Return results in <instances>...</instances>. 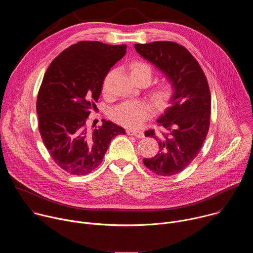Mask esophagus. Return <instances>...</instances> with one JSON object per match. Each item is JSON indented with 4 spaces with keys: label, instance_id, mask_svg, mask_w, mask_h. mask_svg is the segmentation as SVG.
Listing matches in <instances>:
<instances>
[{
    "label": "esophagus",
    "instance_id": "1",
    "mask_svg": "<svg viewBox=\"0 0 253 253\" xmlns=\"http://www.w3.org/2000/svg\"><path fill=\"white\" fill-rule=\"evenodd\" d=\"M127 134L135 136L136 138H143L144 137V133L142 131H139V130H127Z\"/></svg>",
    "mask_w": 253,
    "mask_h": 253
}]
</instances>
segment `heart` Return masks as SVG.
<instances>
[{
    "mask_svg": "<svg viewBox=\"0 0 253 253\" xmlns=\"http://www.w3.org/2000/svg\"><path fill=\"white\" fill-rule=\"evenodd\" d=\"M131 75L134 80H145L148 82L152 77V67L145 61L134 60L130 64ZM174 87L169 80H163L151 88L150 94L156 104L161 105L170 99ZM153 113L152 106L141 100H128L113 108L111 117L117 123L128 127L138 128Z\"/></svg>",
    "mask_w": 253,
    "mask_h": 253,
    "instance_id": "b5f03b06",
    "label": "heart"
}]
</instances>
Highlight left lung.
<instances>
[{
    "instance_id": "left-lung-1",
    "label": "left lung",
    "mask_w": 253,
    "mask_h": 253,
    "mask_svg": "<svg viewBox=\"0 0 253 253\" xmlns=\"http://www.w3.org/2000/svg\"><path fill=\"white\" fill-rule=\"evenodd\" d=\"M135 49L174 87L169 106L157 119L165 132L145 131L146 137L156 139L159 151L152 158L143 159V163L157 175H175L198 155L208 133L211 96L207 79L195 58L177 43L135 44Z\"/></svg>"
}]
</instances>
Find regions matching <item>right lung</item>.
<instances>
[{
  "label": "right lung",
  "mask_w": 253,
  "mask_h": 253,
  "mask_svg": "<svg viewBox=\"0 0 253 253\" xmlns=\"http://www.w3.org/2000/svg\"><path fill=\"white\" fill-rule=\"evenodd\" d=\"M126 45L81 41L57 56L43 78L38 98L39 131L55 163L72 175H85L102 162L111 140L125 130L111 121L88 130L103 81L126 54Z\"/></svg>",
  "instance_id": "1"
}]
</instances>
